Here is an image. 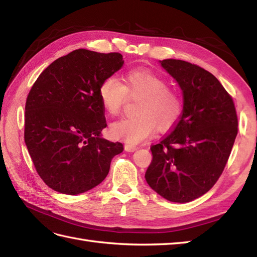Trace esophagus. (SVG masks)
Wrapping results in <instances>:
<instances>
[{
    "label": "esophagus",
    "instance_id": "1",
    "mask_svg": "<svg viewBox=\"0 0 257 257\" xmlns=\"http://www.w3.org/2000/svg\"><path fill=\"white\" fill-rule=\"evenodd\" d=\"M136 149H137V147H136L135 145H128V144L124 145V150H125V151L133 152V151H135Z\"/></svg>",
    "mask_w": 257,
    "mask_h": 257
}]
</instances>
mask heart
<instances>
[{
	"instance_id": "heart-1",
	"label": "heart",
	"mask_w": 257,
	"mask_h": 257,
	"mask_svg": "<svg viewBox=\"0 0 257 257\" xmlns=\"http://www.w3.org/2000/svg\"><path fill=\"white\" fill-rule=\"evenodd\" d=\"M99 98L105 110L116 116L129 97H140L135 116L124 117L110 125L113 138L136 144L155 132H169L178 124L183 112V98L159 74L147 68H135L124 76V84L110 76L99 86Z\"/></svg>"
}]
</instances>
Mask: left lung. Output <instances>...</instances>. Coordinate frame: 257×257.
<instances>
[{"instance_id": "obj_1", "label": "left lung", "mask_w": 257, "mask_h": 257, "mask_svg": "<svg viewBox=\"0 0 257 257\" xmlns=\"http://www.w3.org/2000/svg\"><path fill=\"white\" fill-rule=\"evenodd\" d=\"M183 91L178 124L157 145L146 180L158 194L184 203L206 193L224 170L237 135L231 95L215 76L180 59L160 61Z\"/></svg>"}]
</instances>
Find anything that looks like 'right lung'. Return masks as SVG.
<instances>
[{"instance_id":"1","label":"right lung","mask_w":257,"mask_h":257,"mask_svg":"<svg viewBox=\"0 0 257 257\" xmlns=\"http://www.w3.org/2000/svg\"><path fill=\"white\" fill-rule=\"evenodd\" d=\"M122 64L119 53L79 48L53 62L32 86L24 139L38 176L54 191L75 195L95 188L122 152L121 143L100 137L107 123L98 92Z\"/></svg>"}]
</instances>
